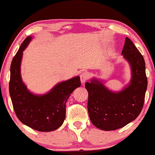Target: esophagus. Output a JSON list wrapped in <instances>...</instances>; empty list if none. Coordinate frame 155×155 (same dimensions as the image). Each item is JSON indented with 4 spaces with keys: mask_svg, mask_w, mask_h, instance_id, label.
Segmentation results:
<instances>
[{
    "mask_svg": "<svg viewBox=\"0 0 155 155\" xmlns=\"http://www.w3.org/2000/svg\"><path fill=\"white\" fill-rule=\"evenodd\" d=\"M89 78V74L87 72H83V74H81V81L82 83H84L87 81Z\"/></svg>",
    "mask_w": 155,
    "mask_h": 155,
    "instance_id": "34e87169",
    "label": "esophagus"
}]
</instances>
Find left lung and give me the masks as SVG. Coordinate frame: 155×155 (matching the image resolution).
<instances>
[{
  "instance_id": "obj_1",
  "label": "left lung",
  "mask_w": 155,
  "mask_h": 155,
  "mask_svg": "<svg viewBox=\"0 0 155 155\" xmlns=\"http://www.w3.org/2000/svg\"><path fill=\"white\" fill-rule=\"evenodd\" d=\"M122 54L132 69V78L127 88L114 93L97 80L85 83L90 120L95 127L103 130L118 129L135 120L145 101L148 81L142 54L128 38H126Z\"/></svg>"
}]
</instances>
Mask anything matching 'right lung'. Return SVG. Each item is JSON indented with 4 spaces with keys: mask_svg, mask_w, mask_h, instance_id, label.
Instances as JSON below:
<instances>
[{
    "mask_svg": "<svg viewBox=\"0 0 155 155\" xmlns=\"http://www.w3.org/2000/svg\"><path fill=\"white\" fill-rule=\"evenodd\" d=\"M31 38L28 36L21 44L12 61L9 84L15 114L20 121L34 130L48 132L61 127L65 117V103L76 88L81 86L79 77L58 83L49 93L33 95L27 90L20 76L22 51Z\"/></svg>",
    "mask_w": 155,
    "mask_h": 155,
    "instance_id": "add662e5",
    "label": "right lung"
}]
</instances>
